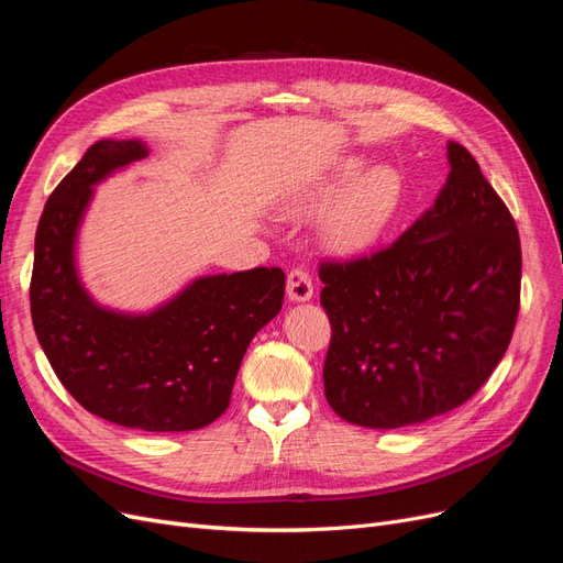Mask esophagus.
I'll return each instance as SVG.
<instances>
[{
    "mask_svg": "<svg viewBox=\"0 0 563 563\" xmlns=\"http://www.w3.org/2000/svg\"><path fill=\"white\" fill-rule=\"evenodd\" d=\"M314 294L312 279L305 269H291V275L286 279V296L291 302H305Z\"/></svg>",
    "mask_w": 563,
    "mask_h": 563,
    "instance_id": "1",
    "label": "esophagus"
}]
</instances>
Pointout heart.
<instances>
[{
	"label": "heart",
	"instance_id": "obj_1",
	"mask_svg": "<svg viewBox=\"0 0 563 563\" xmlns=\"http://www.w3.org/2000/svg\"><path fill=\"white\" fill-rule=\"evenodd\" d=\"M364 166L362 157H347L323 176L298 185L284 201V211L294 218L323 213L321 244L340 255L376 246L401 209L404 180L397 168L380 164L364 174Z\"/></svg>",
	"mask_w": 563,
	"mask_h": 563
}]
</instances>
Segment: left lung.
Wrapping results in <instances>:
<instances>
[{"label":"left lung","instance_id":"1","mask_svg":"<svg viewBox=\"0 0 563 563\" xmlns=\"http://www.w3.org/2000/svg\"><path fill=\"white\" fill-rule=\"evenodd\" d=\"M399 240L319 267L333 338L323 395L362 428L395 430L465 404L505 356L519 314L521 244L470 152Z\"/></svg>","mask_w":563,"mask_h":563}]
</instances>
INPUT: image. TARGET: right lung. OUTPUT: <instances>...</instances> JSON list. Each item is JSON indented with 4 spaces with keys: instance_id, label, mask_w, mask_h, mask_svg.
Segmentation results:
<instances>
[{
    "instance_id": "1",
    "label": "right lung",
    "mask_w": 563,
    "mask_h": 563,
    "mask_svg": "<svg viewBox=\"0 0 563 563\" xmlns=\"http://www.w3.org/2000/svg\"><path fill=\"white\" fill-rule=\"evenodd\" d=\"M150 155L141 139L93 143L48 197L35 236L32 323L58 380L89 413L145 432L207 428L230 404L253 335L282 310L279 267L203 275L145 312L98 302L77 267L96 185Z\"/></svg>"
}]
</instances>
